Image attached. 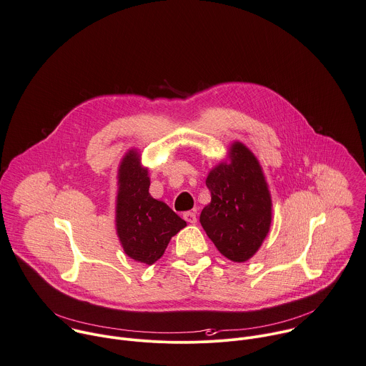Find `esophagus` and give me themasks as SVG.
I'll use <instances>...</instances> for the list:
<instances>
[{
  "label": "esophagus",
  "instance_id": "obj_1",
  "mask_svg": "<svg viewBox=\"0 0 366 366\" xmlns=\"http://www.w3.org/2000/svg\"><path fill=\"white\" fill-rule=\"evenodd\" d=\"M184 219L188 222V224H195L197 222V215L194 212H185L184 214Z\"/></svg>",
  "mask_w": 366,
  "mask_h": 366
}]
</instances>
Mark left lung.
I'll use <instances>...</instances> for the list:
<instances>
[{
    "mask_svg": "<svg viewBox=\"0 0 366 366\" xmlns=\"http://www.w3.org/2000/svg\"><path fill=\"white\" fill-rule=\"evenodd\" d=\"M228 155L229 162L218 164L207 177L211 202L199 222L224 257L245 262L269 232L272 201L257 157L238 141Z\"/></svg>",
    "mask_w": 366,
    "mask_h": 366,
    "instance_id": "8db88e82",
    "label": "left lung"
}]
</instances>
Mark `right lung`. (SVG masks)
Segmentation results:
<instances>
[{
  "instance_id": "add662e5",
  "label": "right lung",
  "mask_w": 366,
  "mask_h": 366,
  "mask_svg": "<svg viewBox=\"0 0 366 366\" xmlns=\"http://www.w3.org/2000/svg\"><path fill=\"white\" fill-rule=\"evenodd\" d=\"M115 227L125 254L145 265L157 262L171 238L187 227L165 202L151 197L148 169L135 149L124 155L118 169Z\"/></svg>"
}]
</instances>
